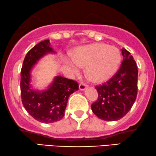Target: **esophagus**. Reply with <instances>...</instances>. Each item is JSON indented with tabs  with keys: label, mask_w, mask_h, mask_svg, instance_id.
<instances>
[{
	"label": "esophagus",
	"mask_w": 156,
	"mask_h": 156,
	"mask_svg": "<svg viewBox=\"0 0 156 156\" xmlns=\"http://www.w3.org/2000/svg\"><path fill=\"white\" fill-rule=\"evenodd\" d=\"M79 88H80L81 91H84L87 88V85L86 84H84V83H81V84H80V85H79Z\"/></svg>",
	"instance_id": "34e87169"
}]
</instances>
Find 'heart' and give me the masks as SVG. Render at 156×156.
Here are the masks:
<instances>
[{"instance_id": "heart-1", "label": "heart", "mask_w": 156, "mask_h": 156, "mask_svg": "<svg viewBox=\"0 0 156 156\" xmlns=\"http://www.w3.org/2000/svg\"><path fill=\"white\" fill-rule=\"evenodd\" d=\"M121 63L120 50L105 44H93L82 46L74 52L73 62H68L74 74L79 67H86V75L94 82H103L118 72Z\"/></svg>"}]
</instances>
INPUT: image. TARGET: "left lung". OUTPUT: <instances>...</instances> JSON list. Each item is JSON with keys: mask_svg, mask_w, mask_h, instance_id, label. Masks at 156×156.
<instances>
[{"mask_svg": "<svg viewBox=\"0 0 156 156\" xmlns=\"http://www.w3.org/2000/svg\"><path fill=\"white\" fill-rule=\"evenodd\" d=\"M123 60L117 73L108 82L96 86L98 98L91 108L99 118L116 121L130 111L137 93V64L130 52L122 48Z\"/></svg>", "mask_w": 156, "mask_h": 156, "instance_id": "left-lung-1", "label": "left lung"}]
</instances>
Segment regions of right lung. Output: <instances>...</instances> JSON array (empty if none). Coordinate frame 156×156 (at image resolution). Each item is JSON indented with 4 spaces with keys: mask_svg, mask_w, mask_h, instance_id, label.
<instances>
[{
    "mask_svg": "<svg viewBox=\"0 0 156 156\" xmlns=\"http://www.w3.org/2000/svg\"><path fill=\"white\" fill-rule=\"evenodd\" d=\"M49 53H55L50 46L49 40L37 44L26 54L21 72L22 103L31 117L43 123L57 122L63 118L70 94L79 90L77 82L60 76L54 77L47 90L36 91L31 88L33 66Z\"/></svg>",
    "mask_w": 156,
    "mask_h": 156,
    "instance_id": "right-lung-1",
    "label": "right lung"
}]
</instances>
